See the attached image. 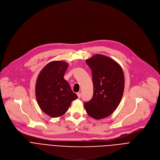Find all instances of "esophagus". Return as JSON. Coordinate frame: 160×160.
<instances>
[{
  "label": "esophagus",
  "mask_w": 160,
  "mask_h": 160,
  "mask_svg": "<svg viewBox=\"0 0 160 160\" xmlns=\"http://www.w3.org/2000/svg\"><path fill=\"white\" fill-rule=\"evenodd\" d=\"M77 94L78 98H81V93H80V92H77Z\"/></svg>",
  "instance_id": "obj_1"
}]
</instances>
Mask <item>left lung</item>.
<instances>
[{"instance_id":"obj_1","label":"left lung","mask_w":160,"mask_h":160,"mask_svg":"<svg viewBox=\"0 0 160 160\" xmlns=\"http://www.w3.org/2000/svg\"><path fill=\"white\" fill-rule=\"evenodd\" d=\"M92 70L94 95L84 103L88 115L97 120L109 117L118 106L123 96L125 78L122 67L112 59L96 54L86 60Z\"/></svg>"}]
</instances>
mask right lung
<instances>
[{
    "label": "right lung",
    "instance_id": "1",
    "mask_svg": "<svg viewBox=\"0 0 160 160\" xmlns=\"http://www.w3.org/2000/svg\"><path fill=\"white\" fill-rule=\"evenodd\" d=\"M68 64L62 61L48 63L40 72L35 85V95L40 109L48 115L62 116L78 96L64 78Z\"/></svg>",
    "mask_w": 160,
    "mask_h": 160
}]
</instances>
